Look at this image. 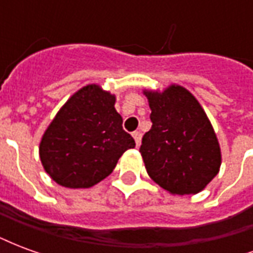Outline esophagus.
<instances>
[{"label":"esophagus","instance_id":"esophagus-1","mask_svg":"<svg viewBox=\"0 0 253 253\" xmlns=\"http://www.w3.org/2000/svg\"><path fill=\"white\" fill-rule=\"evenodd\" d=\"M132 137H134V139H135V145L139 146V145H141V138H142V134H141L139 131H134L132 132Z\"/></svg>","mask_w":253,"mask_h":253}]
</instances>
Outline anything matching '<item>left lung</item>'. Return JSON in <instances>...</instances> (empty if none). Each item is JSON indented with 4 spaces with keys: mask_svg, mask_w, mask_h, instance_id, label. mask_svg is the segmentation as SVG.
<instances>
[{
    "mask_svg": "<svg viewBox=\"0 0 253 253\" xmlns=\"http://www.w3.org/2000/svg\"><path fill=\"white\" fill-rule=\"evenodd\" d=\"M143 94L153 123L139 148L148 175L172 195L201 192L221 167V148L206 112L176 84Z\"/></svg>",
    "mask_w": 253,
    "mask_h": 253,
    "instance_id": "1",
    "label": "left lung"
}]
</instances>
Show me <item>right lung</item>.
Here are the masks:
<instances>
[{"instance_id": "obj_1", "label": "right lung", "mask_w": 253, "mask_h": 253, "mask_svg": "<svg viewBox=\"0 0 253 253\" xmlns=\"http://www.w3.org/2000/svg\"><path fill=\"white\" fill-rule=\"evenodd\" d=\"M115 94L96 84L84 86L62 105L39 145L43 168L67 188H89L114 170L135 142L123 130Z\"/></svg>"}]
</instances>
